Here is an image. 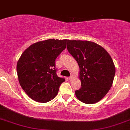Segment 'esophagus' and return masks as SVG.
<instances>
[{"label":"esophagus","mask_w":130,"mask_h":130,"mask_svg":"<svg viewBox=\"0 0 130 130\" xmlns=\"http://www.w3.org/2000/svg\"><path fill=\"white\" fill-rule=\"evenodd\" d=\"M73 75H71V76L69 77V80H72V78H73Z\"/></svg>","instance_id":"1"}]
</instances>
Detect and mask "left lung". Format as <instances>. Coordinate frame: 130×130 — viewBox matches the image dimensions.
<instances>
[{
  "instance_id": "obj_1",
  "label": "left lung",
  "mask_w": 130,
  "mask_h": 130,
  "mask_svg": "<svg viewBox=\"0 0 130 130\" xmlns=\"http://www.w3.org/2000/svg\"><path fill=\"white\" fill-rule=\"evenodd\" d=\"M67 50L80 67L82 87L78 99L87 104L99 102L112 86L115 67L108 53L99 45L86 40H67Z\"/></svg>"
}]
</instances>
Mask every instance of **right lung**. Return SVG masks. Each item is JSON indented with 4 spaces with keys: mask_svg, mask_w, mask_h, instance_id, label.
<instances>
[{
    "mask_svg": "<svg viewBox=\"0 0 130 130\" xmlns=\"http://www.w3.org/2000/svg\"><path fill=\"white\" fill-rule=\"evenodd\" d=\"M66 45V39H48L34 43L22 54L17 65L19 81L34 100L46 103L58 93L65 80L57 76L55 60Z\"/></svg>",
    "mask_w": 130,
    "mask_h": 130,
    "instance_id": "obj_1",
    "label": "right lung"
}]
</instances>
